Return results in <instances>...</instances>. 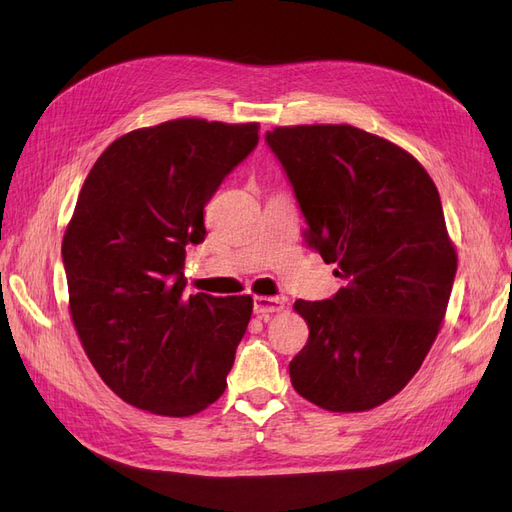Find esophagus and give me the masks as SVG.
Returning a JSON list of instances; mask_svg holds the SVG:
<instances>
[{
    "instance_id": "1",
    "label": "esophagus",
    "mask_w": 512,
    "mask_h": 512,
    "mask_svg": "<svg viewBox=\"0 0 512 512\" xmlns=\"http://www.w3.org/2000/svg\"><path fill=\"white\" fill-rule=\"evenodd\" d=\"M284 309V298L279 296H256L254 298V313L256 315H269Z\"/></svg>"
}]
</instances>
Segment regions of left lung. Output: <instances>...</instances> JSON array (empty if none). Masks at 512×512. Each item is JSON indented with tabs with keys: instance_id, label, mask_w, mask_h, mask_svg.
<instances>
[{
	"instance_id": "obj_1",
	"label": "left lung",
	"mask_w": 512,
	"mask_h": 512,
	"mask_svg": "<svg viewBox=\"0 0 512 512\" xmlns=\"http://www.w3.org/2000/svg\"><path fill=\"white\" fill-rule=\"evenodd\" d=\"M267 142L292 182L311 250L339 269L330 301H296L309 326L290 362L294 390L332 413L394 398L443 326L455 245L417 158L351 125L275 127Z\"/></svg>"
}]
</instances>
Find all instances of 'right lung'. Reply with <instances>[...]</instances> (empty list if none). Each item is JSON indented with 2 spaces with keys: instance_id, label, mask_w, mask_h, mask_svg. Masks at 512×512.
Masks as SVG:
<instances>
[{
  "instance_id": "1",
  "label": "right lung",
  "mask_w": 512,
  "mask_h": 512,
  "mask_svg": "<svg viewBox=\"0 0 512 512\" xmlns=\"http://www.w3.org/2000/svg\"><path fill=\"white\" fill-rule=\"evenodd\" d=\"M258 122L175 118L129 131L88 171L63 235L78 339L137 409L190 417L226 390L252 296H184L186 245L205 203L258 144Z\"/></svg>"
}]
</instances>
